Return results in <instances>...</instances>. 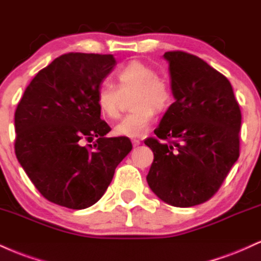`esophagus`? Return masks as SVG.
Here are the masks:
<instances>
[{"mask_svg": "<svg viewBox=\"0 0 261 261\" xmlns=\"http://www.w3.org/2000/svg\"><path fill=\"white\" fill-rule=\"evenodd\" d=\"M132 143H133V146L134 148H137V146H139L142 142H140L139 139H132Z\"/></svg>", "mask_w": 261, "mask_h": 261, "instance_id": "1", "label": "esophagus"}]
</instances>
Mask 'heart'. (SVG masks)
<instances>
[{
	"label": "heart",
	"instance_id": "b5f03b06",
	"mask_svg": "<svg viewBox=\"0 0 261 261\" xmlns=\"http://www.w3.org/2000/svg\"><path fill=\"white\" fill-rule=\"evenodd\" d=\"M119 88H136L130 106L133 110L116 124L115 133L121 137L138 138L149 130L156 111H162L172 101V90L166 82L159 78L154 67L130 61L116 73ZM96 105L101 115L113 119L119 116V90L111 83H103L96 93Z\"/></svg>",
	"mask_w": 261,
	"mask_h": 261
}]
</instances>
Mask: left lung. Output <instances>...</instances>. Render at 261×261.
Wrapping results in <instances>:
<instances>
[{"instance_id": "1", "label": "left lung", "mask_w": 261, "mask_h": 261, "mask_svg": "<svg viewBox=\"0 0 261 261\" xmlns=\"http://www.w3.org/2000/svg\"><path fill=\"white\" fill-rule=\"evenodd\" d=\"M164 57L176 101L144 142L154 152L146 180L165 203L189 207L209 200L240 158L241 109L228 79L201 58Z\"/></svg>"}]
</instances>
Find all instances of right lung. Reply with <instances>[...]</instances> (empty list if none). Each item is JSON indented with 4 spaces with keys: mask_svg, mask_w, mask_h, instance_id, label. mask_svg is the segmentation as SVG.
<instances>
[{
    "mask_svg": "<svg viewBox=\"0 0 261 261\" xmlns=\"http://www.w3.org/2000/svg\"><path fill=\"white\" fill-rule=\"evenodd\" d=\"M115 66L112 55L64 54L34 76L18 103L15 156L51 203L73 210L94 205L132 150L127 137H105L111 128L96 105Z\"/></svg>",
    "mask_w": 261,
    "mask_h": 261,
    "instance_id": "add662e5",
    "label": "right lung"
}]
</instances>
